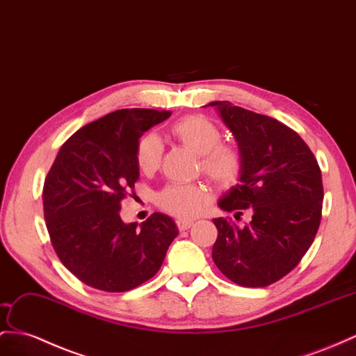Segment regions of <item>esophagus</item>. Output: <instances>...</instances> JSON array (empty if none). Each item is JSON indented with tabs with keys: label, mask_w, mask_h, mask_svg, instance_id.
<instances>
[{
	"label": "esophagus",
	"mask_w": 356,
	"mask_h": 356,
	"mask_svg": "<svg viewBox=\"0 0 356 356\" xmlns=\"http://www.w3.org/2000/svg\"><path fill=\"white\" fill-rule=\"evenodd\" d=\"M176 224H177V229L180 230V232H184V230H188L191 225H193V221H186V220H179V221H176Z\"/></svg>",
	"instance_id": "esophagus-1"
}]
</instances>
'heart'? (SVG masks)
Segmentation results:
<instances>
[{
  "mask_svg": "<svg viewBox=\"0 0 356 356\" xmlns=\"http://www.w3.org/2000/svg\"><path fill=\"white\" fill-rule=\"evenodd\" d=\"M171 134L186 149L200 156L203 175L216 186L230 188L239 180L243 168L242 154L230 145H224L222 132L213 122L203 115H188L172 124ZM162 144L158 135L147 134L136 144L135 159L138 168L150 175L159 168ZM209 200L206 188L200 185H171L163 188L156 203L163 212L189 220L202 212Z\"/></svg>",
  "mask_w": 356,
  "mask_h": 356,
  "instance_id": "obj_1",
  "label": "heart"
}]
</instances>
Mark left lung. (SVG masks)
<instances>
[{"mask_svg": "<svg viewBox=\"0 0 356 356\" xmlns=\"http://www.w3.org/2000/svg\"><path fill=\"white\" fill-rule=\"evenodd\" d=\"M232 131L243 168L239 184L220 198L222 211L252 218L238 227L215 218L212 259L224 275L243 287H266L298 266L316 238L322 216V172L305 141L275 118L213 100Z\"/></svg>", "mask_w": 356, "mask_h": 356, "instance_id": "8db88e82", "label": "left lung"}]
</instances>
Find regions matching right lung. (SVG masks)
Returning a JSON list of instances; mask_svg holds the SVG:
<instances>
[{"label": "right lung", "mask_w": 356, "mask_h": 356, "mask_svg": "<svg viewBox=\"0 0 356 356\" xmlns=\"http://www.w3.org/2000/svg\"><path fill=\"white\" fill-rule=\"evenodd\" d=\"M170 111L126 108L81 127L61 145L43 186L47 229L61 260L84 284L127 291L156 273L179 234L168 215L140 227L120 218L122 200L140 179L141 135Z\"/></svg>", "instance_id": "1"}]
</instances>
